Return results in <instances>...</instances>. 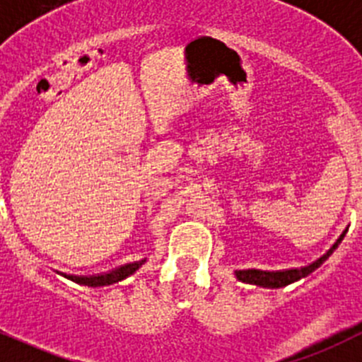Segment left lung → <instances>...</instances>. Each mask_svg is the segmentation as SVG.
Masks as SVG:
<instances>
[{
	"label": "left lung",
	"instance_id": "8db88e82",
	"mask_svg": "<svg viewBox=\"0 0 362 362\" xmlns=\"http://www.w3.org/2000/svg\"><path fill=\"white\" fill-rule=\"evenodd\" d=\"M345 230L341 235L338 237V240L332 244V247L329 249L325 255H322L320 258L315 259L313 263H310V265L306 267H300V269H288V270H258V269H247V270H235V276H237L238 281L242 283H247V285H256V286H262V288H283V286L290 285V283H296L299 281V279L306 278V276H310L313 270H317L318 267L322 265V263L325 262V259L329 258V256L334 252V249L338 247L339 244H341L343 237L346 235Z\"/></svg>",
	"mask_w": 362,
	"mask_h": 362
}]
</instances>
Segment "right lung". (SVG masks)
<instances>
[{
  "label": "right lung",
  "mask_w": 362,
  "mask_h": 362,
  "mask_svg": "<svg viewBox=\"0 0 362 362\" xmlns=\"http://www.w3.org/2000/svg\"><path fill=\"white\" fill-rule=\"evenodd\" d=\"M145 262H146V259H139V262L127 263V265H122V267H118V269L111 270V272H107V274L65 276V278L70 279V281L77 283V285L93 286V288H97V286H107V285H113V283H118V281H122V279L129 278L131 274H134L136 270H138L139 267H141Z\"/></svg>",
  "instance_id": "add662e5"
}]
</instances>
